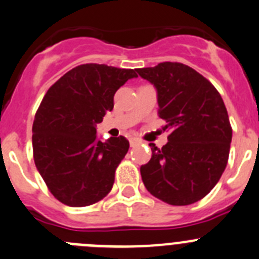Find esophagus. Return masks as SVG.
<instances>
[{
	"label": "esophagus",
	"mask_w": 259,
	"mask_h": 259,
	"mask_svg": "<svg viewBox=\"0 0 259 259\" xmlns=\"http://www.w3.org/2000/svg\"><path fill=\"white\" fill-rule=\"evenodd\" d=\"M129 143H130V147H135V145H138L139 143H142V140H140L139 138L133 137V138H130V139H129Z\"/></svg>",
	"instance_id": "34e87169"
}]
</instances>
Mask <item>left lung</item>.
I'll list each match as a JSON object with an SVG mask.
<instances>
[{"label": "left lung", "mask_w": 259, "mask_h": 259, "mask_svg": "<svg viewBox=\"0 0 259 259\" xmlns=\"http://www.w3.org/2000/svg\"><path fill=\"white\" fill-rule=\"evenodd\" d=\"M157 90L158 114L169 130L162 149L140 175L153 196L175 206L193 204L219 182L229 158L232 126L219 92L204 76L177 62L137 69Z\"/></svg>", "instance_id": "1"}]
</instances>
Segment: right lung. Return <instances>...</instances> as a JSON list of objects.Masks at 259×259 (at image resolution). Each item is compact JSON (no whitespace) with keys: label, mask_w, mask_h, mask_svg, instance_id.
I'll list each match as a JSON object with an SVG mask.
<instances>
[{"label":"right lung","mask_w":259,"mask_h":259,"mask_svg":"<svg viewBox=\"0 0 259 259\" xmlns=\"http://www.w3.org/2000/svg\"><path fill=\"white\" fill-rule=\"evenodd\" d=\"M134 69L82 64L45 94L32 124L36 169L64 205L96 204L111 191L115 170L129 150L126 138H97L96 125L114 109V95Z\"/></svg>","instance_id":"right-lung-1"}]
</instances>
